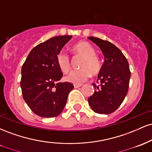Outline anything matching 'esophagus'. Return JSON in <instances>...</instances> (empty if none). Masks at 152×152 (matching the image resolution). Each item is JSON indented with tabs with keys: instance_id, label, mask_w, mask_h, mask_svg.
Wrapping results in <instances>:
<instances>
[{
	"instance_id": "esophagus-1",
	"label": "esophagus",
	"mask_w": 152,
	"mask_h": 152,
	"mask_svg": "<svg viewBox=\"0 0 152 152\" xmlns=\"http://www.w3.org/2000/svg\"><path fill=\"white\" fill-rule=\"evenodd\" d=\"M81 86H82V84H74V86L75 88H79V87H81Z\"/></svg>"
}]
</instances>
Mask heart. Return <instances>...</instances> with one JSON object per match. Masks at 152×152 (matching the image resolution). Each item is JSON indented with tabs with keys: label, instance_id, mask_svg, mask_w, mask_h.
Here are the masks:
<instances>
[{
	"label": "heart",
	"instance_id": "1",
	"mask_svg": "<svg viewBox=\"0 0 152 152\" xmlns=\"http://www.w3.org/2000/svg\"><path fill=\"white\" fill-rule=\"evenodd\" d=\"M75 55L81 56L82 58L79 63L78 70L70 71L65 76L67 81L75 84H81L86 81L91 76V74H99L102 69L100 59L95 53V50L88 43L82 41L73 47ZM56 63L59 69L64 73L68 72L71 69V59L65 52H60L56 56Z\"/></svg>",
	"mask_w": 152,
	"mask_h": 152
}]
</instances>
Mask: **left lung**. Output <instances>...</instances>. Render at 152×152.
<instances>
[{"mask_svg": "<svg viewBox=\"0 0 152 152\" xmlns=\"http://www.w3.org/2000/svg\"><path fill=\"white\" fill-rule=\"evenodd\" d=\"M88 39L99 47L105 58L98 76L100 84L93 83L95 91L88 98V104L94 112L111 114L119 107L128 92L131 77L128 61L109 41L93 36Z\"/></svg>", "mask_w": 152, "mask_h": 152, "instance_id": "1", "label": "left lung"}]
</instances>
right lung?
I'll use <instances>...</instances> for the list:
<instances>
[{"label": "right lung", "instance_id": "1", "mask_svg": "<svg viewBox=\"0 0 152 152\" xmlns=\"http://www.w3.org/2000/svg\"><path fill=\"white\" fill-rule=\"evenodd\" d=\"M71 36H56L34 47L21 69L22 95L31 111L41 117L58 116L74 85L59 82L63 76L56 56Z\"/></svg>", "mask_w": 152, "mask_h": 152}]
</instances>
